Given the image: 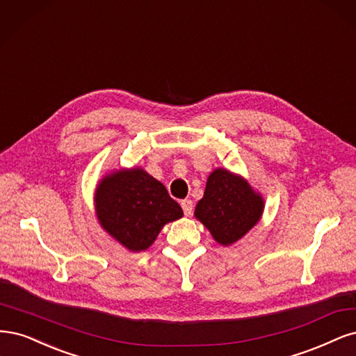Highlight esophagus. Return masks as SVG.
Segmentation results:
<instances>
[{"label": "esophagus", "mask_w": 356, "mask_h": 356, "mask_svg": "<svg viewBox=\"0 0 356 356\" xmlns=\"http://www.w3.org/2000/svg\"><path fill=\"white\" fill-rule=\"evenodd\" d=\"M181 209H183V213H185V216H191L192 214V210H193V202L192 200H183L180 202Z\"/></svg>", "instance_id": "34e87169"}]
</instances>
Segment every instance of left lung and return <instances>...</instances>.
<instances>
[{"instance_id":"1","label":"left lung","mask_w":356,"mask_h":356,"mask_svg":"<svg viewBox=\"0 0 356 356\" xmlns=\"http://www.w3.org/2000/svg\"><path fill=\"white\" fill-rule=\"evenodd\" d=\"M263 210L265 200L247 179L226 168H216L193 214L217 244L229 247L259 223Z\"/></svg>"}]
</instances>
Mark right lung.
<instances>
[{"label": "right lung", "instance_id": "obj_1", "mask_svg": "<svg viewBox=\"0 0 356 356\" xmlns=\"http://www.w3.org/2000/svg\"><path fill=\"white\" fill-rule=\"evenodd\" d=\"M95 210L103 231L133 253L147 250L167 223L183 217L163 183L140 167L103 176L95 191Z\"/></svg>", "mask_w": 356, "mask_h": 356}]
</instances>
